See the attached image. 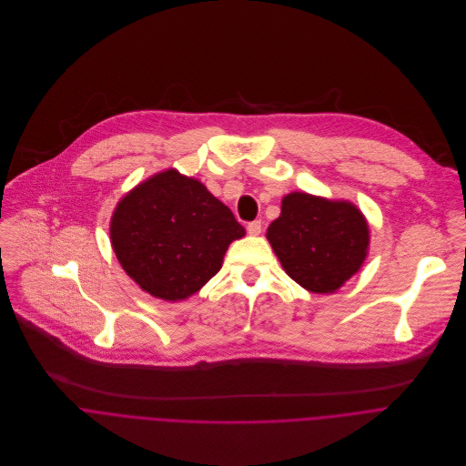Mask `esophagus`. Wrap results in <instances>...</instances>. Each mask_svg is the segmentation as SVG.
I'll list each match as a JSON object with an SVG mask.
<instances>
[{
    "mask_svg": "<svg viewBox=\"0 0 466 466\" xmlns=\"http://www.w3.org/2000/svg\"><path fill=\"white\" fill-rule=\"evenodd\" d=\"M246 229H248L249 235H258L262 231V224H260V220H253V222L248 224Z\"/></svg>",
    "mask_w": 466,
    "mask_h": 466,
    "instance_id": "1",
    "label": "esophagus"
}]
</instances>
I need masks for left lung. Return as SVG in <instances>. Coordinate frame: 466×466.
<instances>
[{"label": "left lung", "mask_w": 466, "mask_h": 466, "mask_svg": "<svg viewBox=\"0 0 466 466\" xmlns=\"http://www.w3.org/2000/svg\"><path fill=\"white\" fill-rule=\"evenodd\" d=\"M266 237L296 283L316 294H330L360 269L369 228L352 204L292 193L285 197L281 217L269 224Z\"/></svg>", "instance_id": "1"}]
</instances>
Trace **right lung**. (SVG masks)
<instances>
[{
  "mask_svg": "<svg viewBox=\"0 0 466 466\" xmlns=\"http://www.w3.org/2000/svg\"><path fill=\"white\" fill-rule=\"evenodd\" d=\"M244 233L229 208L200 181L176 170L161 172L127 195L110 228L125 271L165 301L198 292L222 268L228 246Z\"/></svg>",
  "mask_w": 466,
  "mask_h": 466,
  "instance_id": "add662e5",
  "label": "right lung"
}]
</instances>
